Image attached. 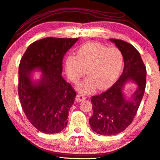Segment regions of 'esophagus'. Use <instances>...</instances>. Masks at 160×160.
Segmentation results:
<instances>
[{
    "mask_svg": "<svg viewBox=\"0 0 160 160\" xmlns=\"http://www.w3.org/2000/svg\"><path fill=\"white\" fill-rule=\"evenodd\" d=\"M85 98H86V97L85 95H83L82 94H78L76 97H75V101H76L77 102H80V101L85 100Z\"/></svg>",
    "mask_w": 160,
    "mask_h": 160,
    "instance_id": "obj_1",
    "label": "esophagus"
}]
</instances>
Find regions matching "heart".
Returning <instances> with one entry per match:
<instances>
[{
	"mask_svg": "<svg viewBox=\"0 0 160 160\" xmlns=\"http://www.w3.org/2000/svg\"><path fill=\"white\" fill-rule=\"evenodd\" d=\"M123 55L116 48H108L98 42H88L80 47L76 56L69 55L65 61V72L72 82L77 83L86 73L88 78L78 87L80 92L90 94L97 88H110L120 73Z\"/></svg>",
	"mask_w": 160,
	"mask_h": 160,
	"instance_id": "heart-1",
	"label": "heart"
}]
</instances>
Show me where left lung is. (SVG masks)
Returning <instances> with one entry per match:
<instances>
[{
	"instance_id": "left-lung-1",
	"label": "left lung",
	"mask_w": 160,
	"mask_h": 160,
	"mask_svg": "<svg viewBox=\"0 0 160 160\" xmlns=\"http://www.w3.org/2000/svg\"><path fill=\"white\" fill-rule=\"evenodd\" d=\"M123 55L124 70L111 88L97 96H93V115L89 124L96 133L104 136L115 135L130 125L143 98L146 84V68L138 51L122 40L109 39ZM132 81L138 88L127 100L123 93L127 82Z\"/></svg>"
}]
</instances>
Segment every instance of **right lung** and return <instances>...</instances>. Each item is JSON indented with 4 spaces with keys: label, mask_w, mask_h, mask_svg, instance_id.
<instances>
[{
    "label": "right lung",
    "mask_w": 160,
    "mask_h": 160,
    "mask_svg": "<svg viewBox=\"0 0 160 160\" xmlns=\"http://www.w3.org/2000/svg\"><path fill=\"white\" fill-rule=\"evenodd\" d=\"M78 40L50 37L35 41L20 61V103L31 124L42 133H59L67 125L76 92L62 76V62ZM35 70L42 72L39 80L32 77Z\"/></svg>",
    "instance_id": "add662e5"
}]
</instances>
